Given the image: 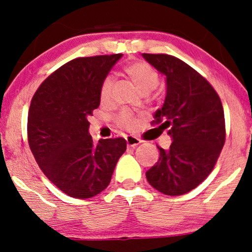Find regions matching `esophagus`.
Returning <instances> with one entry per match:
<instances>
[{
  "instance_id": "1",
  "label": "esophagus",
  "mask_w": 252,
  "mask_h": 252,
  "mask_svg": "<svg viewBox=\"0 0 252 252\" xmlns=\"http://www.w3.org/2000/svg\"><path fill=\"white\" fill-rule=\"evenodd\" d=\"M126 142H127V147L134 148V147L139 146V144L141 143V140L137 139V137H135V136H127Z\"/></svg>"
}]
</instances>
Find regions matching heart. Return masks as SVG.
Returning a JSON list of instances; mask_svg holds the SVG:
<instances>
[{
	"label": "heart",
	"mask_w": 252,
	"mask_h": 252,
	"mask_svg": "<svg viewBox=\"0 0 252 252\" xmlns=\"http://www.w3.org/2000/svg\"><path fill=\"white\" fill-rule=\"evenodd\" d=\"M123 71L143 93L154 91L157 87V85L159 84V74L157 73V71L154 67L147 64L146 62H132V63L125 65ZM112 84L113 78L111 75H106L103 79L101 87H99V98H101L102 102L108 101L110 98ZM116 122L123 128L134 129L136 128L137 124H139V119H137V117L132 111L124 109L118 113Z\"/></svg>",
	"instance_id": "obj_1"
}]
</instances>
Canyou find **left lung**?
I'll return each instance as SVG.
<instances>
[{"mask_svg":"<svg viewBox=\"0 0 252 252\" xmlns=\"http://www.w3.org/2000/svg\"><path fill=\"white\" fill-rule=\"evenodd\" d=\"M142 56L166 77V97L153 124L168 128L173 140L167 150L157 146L159 159L146 172L147 180L165 195H184L208 178L225 144L221 101L209 81L179 58Z\"/></svg>","mask_w":252,"mask_h":252,"instance_id":"1","label":"left lung"}]
</instances>
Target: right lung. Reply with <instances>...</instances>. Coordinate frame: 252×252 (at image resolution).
Segmentation results:
<instances>
[{
	"mask_svg": "<svg viewBox=\"0 0 252 252\" xmlns=\"http://www.w3.org/2000/svg\"><path fill=\"white\" fill-rule=\"evenodd\" d=\"M123 54L80 57L51 73L34 94L27 118L29 144L44 175L65 194L91 198L108 187L126 140L89 135L99 87Z\"/></svg>",
	"mask_w": 252,
	"mask_h": 252,
	"instance_id": "obj_1",
	"label": "right lung"
}]
</instances>
